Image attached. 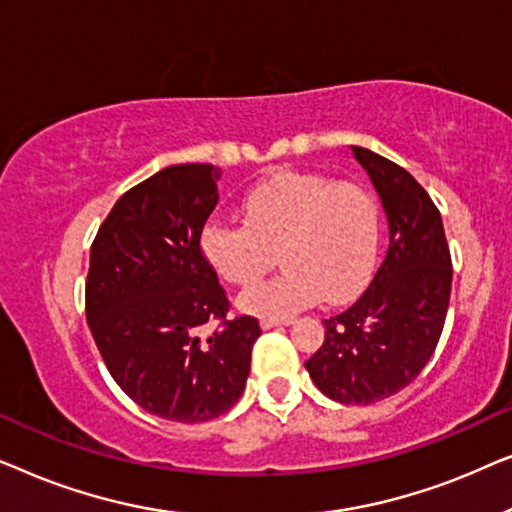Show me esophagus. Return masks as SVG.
Wrapping results in <instances>:
<instances>
[{
	"instance_id": "1",
	"label": "esophagus",
	"mask_w": 512,
	"mask_h": 512,
	"mask_svg": "<svg viewBox=\"0 0 512 512\" xmlns=\"http://www.w3.org/2000/svg\"><path fill=\"white\" fill-rule=\"evenodd\" d=\"M293 324V319H261V328L263 331H270L275 326H289Z\"/></svg>"
}]
</instances>
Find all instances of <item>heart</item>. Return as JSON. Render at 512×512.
<instances>
[{
	"mask_svg": "<svg viewBox=\"0 0 512 512\" xmlns=\"http://www.w3.org/2000/svg\"><path fill=\"white\" fill-rule=\"evenodd\" d=\"M242 223L212 219L200 251L228 284L254 286L275 254L284 272L240 298L244 312L289 317L324 296L340 305L370 279L380 247V212L366 188L312 172H277L242 198Z\"/></svg>",
	"mask_w": 512,
	"mask_h": 512,
	"instance_id": "b5f03b06",
	"label": "heart"
}]
</instances>
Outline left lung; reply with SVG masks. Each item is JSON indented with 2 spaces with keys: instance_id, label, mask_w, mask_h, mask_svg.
Listing matches in <instances>:
<instances>
[{
  "instance_id": "8db88e82",
  "label": "left lung",
  "mask_w": 512,
  "mask_h": 512,
  "mask_svg": "<svg viewBox=\"0 0 512 512\" xmlns=\"http://www.w3.org/2000/svg\"><path fill=\"white\" fill-rule=\"evenodd\" d=\"M389 223V247L352 307L324 319V342L305 361L321 394L370 405L415 380L436 352L452 291L443 219L429 193L401 165L352 146Z\"/></svg>"
}]
</instances>
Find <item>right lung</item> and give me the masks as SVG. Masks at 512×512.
<instances>
[{
  "label": "right lung",
  "mask_w": 512,
  "mask_h": 512,
  "mask_svg": "<svg viewBox=\"0 0 512 512\" xmlns=\"http://www.w3.org/2000/svg\"><path fill=\"white\" fill-rule=\"evenodd\" d=\"M221 170L170 165L123 193L90 247L86 319L118 387L151 415L207 422L242 396L254 317L226 319L228 298L200 251ZM216 318L207 341L197 333Z\"/></svg>",
  "instance_id": "add662e5"
}]
</instances>
